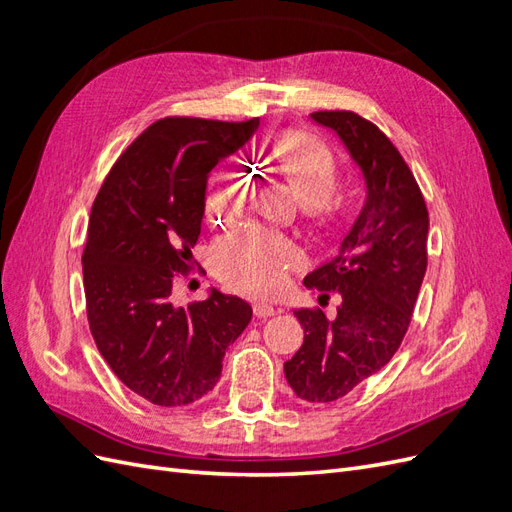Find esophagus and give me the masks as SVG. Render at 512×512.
<instances>
[{"instance_id": "34e87169", "label": "esophagus", "mask_w": 512, "mask_h": 512, "mask_svg": "<svg viewBox=\"0 0 512 512\" xmlns=\"http://www.w3.org/2000/svg\"><path fill=\"white\" fill-rule=\"evenodd\" d=\"M254 314H256V318H269V316L277 314V309L269 303H254Z\"/></svg>"}]
</instances>
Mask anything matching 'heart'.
<instances>
[{"instance_id": "heart-1", "label": "heart", "mask_w": 512, "mask_h": 512, "mask_svg": "<svg viewBox=\"0 0 512 512\" xmlns=\"http://www.w3.org/2000/svg\"><path fill=\"white\" fill-rule=\"evenodd\" d=\"M271 156L290 179L305 207L329 203L337 188V162L327 145L303 132H282L271 145ZM250 196V179L230 177L226 185L211 192L205 203V218L215 224L239 211ZM213 269L222 280L245 294H273L286 282V275L303 265V252L286 237L260 226H241L213 243Z\"/></svg>"}]
</instances>
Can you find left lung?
<instances>
[{"label":"left lung","instance_id":"8db88e82","mask_svg":"<svg viewBox=\"0 0 512 512\" xmlns=\"http://www.w3.org/2000/svg\"><path fill=\"white\" fill-rule=\"evenodd\" d=\"M312 119L333 130L365 179V205L335 256L303 284L329 299L337 316L297 309L303 346L284 363L292 391L327 404L393 359L412 320L427 271L429 215L412 170L374 123L352 111H318Z\"/></svg>","mask_w":512,"mask_h":512}]
</instances>
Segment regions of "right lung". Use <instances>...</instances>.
I'll use <instances>...</instances> for the list:
<instances>
[{"label": "right lung", "mask_w": 512, "mask_h": 512, "mask_svg": "<svg viewBox=\"0 0 512 512\" xmlns=\"http://www.w3.org/2000/svg\"><path fill=\"white\" fill-rule=\"evenodd\" d=\"M258 119H160L121 153L91 207L83 252L87 320L113 374L156 406L207 395L228 346L252 320L239 297L170 301L188 271L205 215L211 170L239 151Z\"/></svg>", "instance_id": "add662e5"}]
</instances>
